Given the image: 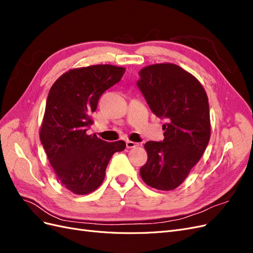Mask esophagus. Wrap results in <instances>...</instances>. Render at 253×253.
I'll use <instances>...</instances> for the list:
<instances>
[{"mask_svg":"<svg viewBox=\"0 0 253 253\" xmlns=\"http://www.w3.org/2000/svg\"><path fill=\"white\" fill-rule=\"evenodd\" d=\"M137 145H138V143H136V142H134V141H129V140L126 141V148H127V149L135 148V147H137Z\"/></svg>","mask_w":253,"mask_h":253,"instance_id":"esophagus-1","label":"esophagus"}]
</instances>
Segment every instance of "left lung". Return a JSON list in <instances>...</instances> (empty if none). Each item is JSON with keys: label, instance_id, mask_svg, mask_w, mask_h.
Returning a JSON list of instances; mask_svg holds the SVG:
<instances>
[{"label": "left lung", "instance_id": "left-lung-1", "mask_svg": "<svg viewBox=\"0 0 253 253\" xmlns=\"http://www.w3.org/2000/svg\"><path fill=\"white\" fill-rule=\"evenodd\" d=\"M137 81L151 111L166 119L164 141H148L140 176L148 186L170 191L180 186L208 145L211 125L206 90L193 75L173 63L143 67Z\"/></svg>", "mask_w": 253, "mask_h": 253}]
</instances>
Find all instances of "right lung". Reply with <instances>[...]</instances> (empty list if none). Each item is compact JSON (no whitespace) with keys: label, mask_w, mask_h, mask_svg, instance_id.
<instances>
[{"label":"right lung","mask_w":253,"mask_h":253,"mask_svg":"<svg viewBox=\"0 0 253 253\" xmlns=\"http://www.w3.org/2000/svg\"><path fill=\"white\" fill-rule=\"evenodd\" d=\"M125 72V67L110 64L74 68L50 87L40 139L57 178L75 194L95 191L114 153L126 149L124 140L106 142L86 134L99 98Z\"/></svg>","instance_id":"add662e5"}]
</instances>
